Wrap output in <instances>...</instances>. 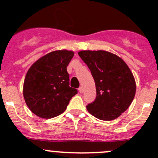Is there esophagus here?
Returning a JSON list of instances; mask_svg holds the SVG:
<instances>
[{
	"label": "esophagus",
	"instance_id": "obj_1",
	"mask_svg": "<svg viewBox=\"0 0 158 158\" xmlns=\"http://www.w3.org/2000/svg\"><path fill=\"white\" fill-rule=\"evenodd\" d=\"M79 92H80V93H83V92H84L83 87H82V86L79 87Z\"/></svg>",
	"mask_w": 158,
	"mask_h": 158
}]
</instances>
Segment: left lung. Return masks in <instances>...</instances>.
Masks as SVG:
<instances>
[{
  "label": "left lung",
  "mask_w": 158,
  "mask_h": 158,
  "mask_svg": "<svg viewBox=\"0 0 158 158\" xmlns=\"http://www.w3.org/2000/svg\"><path fill=\"white\" fill-rule=\"evenodd\" d=\"M78 54L95 82L96 98L87 105L88 111L100 120L117 118L135 95L136 85L130 69L120 57L107 51L83 50Z\"/></svg>",
  "instance_id": "left-lung-1"
}]
</instances>
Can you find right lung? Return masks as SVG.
<instances>
[{"instance_id":"obj_1","label":"right lung","mask_w":158,"mask_h":158,"mask_svg":"<svg viewBox=\"0 0 158 158\" xmlns=\"http://www.w3.org/2000/svg\"><path fill=\"white\" fill-rule=\"evenodd\" d=\"M73 55L72 51H53L39 59L28 70L23 92L33 114L43 118L60 115L77 94V89L69 86L66 70Z\"/></svg>"}]
</instances>
